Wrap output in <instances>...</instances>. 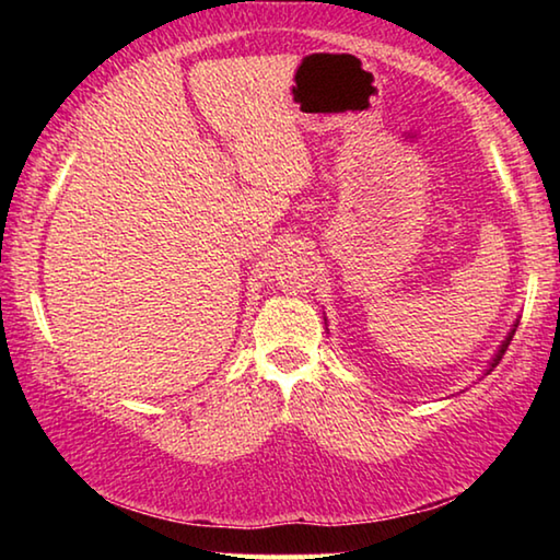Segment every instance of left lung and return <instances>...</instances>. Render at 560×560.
I'll use <instances>...</instances> for the list:
<instances>
[{
	"instance_id": "8db88e82",
	"label": "left lung",
	"mask_w": 560,
	"mask_h": 560,
	"mask_svg": "<svg viewBox=\"0 0 560 560\" xmlns=\"http://www.w3.org/2000/svg\"><path fill=\"white\" fill-rule=\"evenodd\" d=\"M514 334H516V330H511V336L504 340V346H501V350H499V355L494 358V363H491V368H494V365H499V360H501V355H504L506 353V348H509V343H511V338H514Z\"/></svg>"
}]
</instances>
